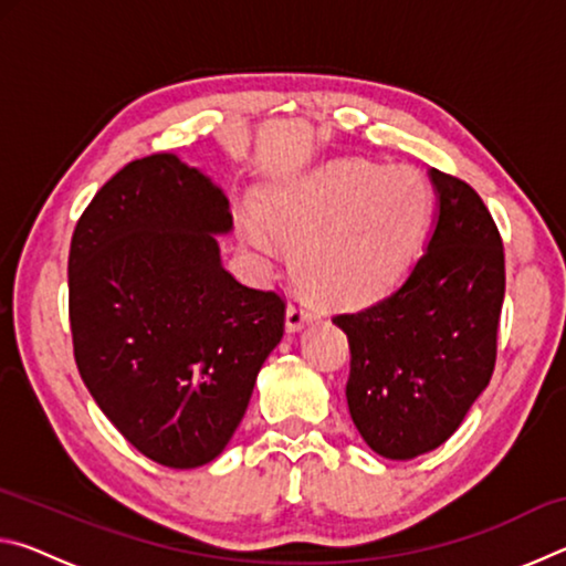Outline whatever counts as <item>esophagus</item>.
Returning a JSON list of instances; mask_svg holds the SVG:
<instances>
[{
  "label": "esophagus",
  "instance_id": "esophagus-1",
  "mask_svg": "<svg viewBox=\"0 0 566 566\" xmlns=\"http://www.w3.org/2000/svg\"><path fill=\"white\" fill-rule=\"evenodd\" d=\"M314 319H317V314H314L312 310H306V306H302V304H292L290 310H286V319H284V327H286V332L290 334H294V332H300V329H304L306 324H312Z\"/></svg>",
  "mask_w": 566,
  "mask_h": 566
}]
</instances>
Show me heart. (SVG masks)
Returning a JSON list of instances; mask_svg holds the SVG:
<instances>
[{"mask_svg": "<svg viewBox=\"0 0 566 566\" xmlns=\"http://www.w3.org/2000/svg\"><path fill=\"white\" fill-rule=\"evenodd\" d=\"M427 214L429 187L419 171L344 159L266 187L263 222L244 219L239 237L254 270H270L290 244L294 272L312 292L361 304L405 276Z\"/></svg>", "mask_w": 566, "mask_h": 566, "instance_id": "1", "label": "heart"}]
</instances>
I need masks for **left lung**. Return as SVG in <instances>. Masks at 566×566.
Here are the masks:
<instances>
[{"instance_id":"left-lung-1","label":"left lung","mask_w":566,"mask_h":566,"mask_svg":"<svg viewBox=\"0 0 566 566\" xmlns=\"http://www.w3.org/2000/svg\"><path fill=\"white\" fill-rule=\"evenodd\" d=\"M432 232L397 292L332 322L347 334V405L357 432L385 459L444 444L486 389L504 302L502 239L476 191L429 169Z\"/></svg>"}]
</instances>
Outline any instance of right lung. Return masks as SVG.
Instances as JSON below:
<instances>
[{
	"mask_svg": "<svg viewBox=\"0 0 566 566\" xmlns=\"http://www.w3.org/2000/svg\"><path fill=\"white\" fill-rule=\"evenodd\" d=\"M229 232L224 189L161 151L117 171L72 237L76 367L124 439L171 469L224 452L284 334L280 296L224 270Z\"/></svg>",
	"mask_w": 566,
	"mask_h": 566,
	"instance_id": "add662e5",
	"label": "right lung"
}]
</instances>
